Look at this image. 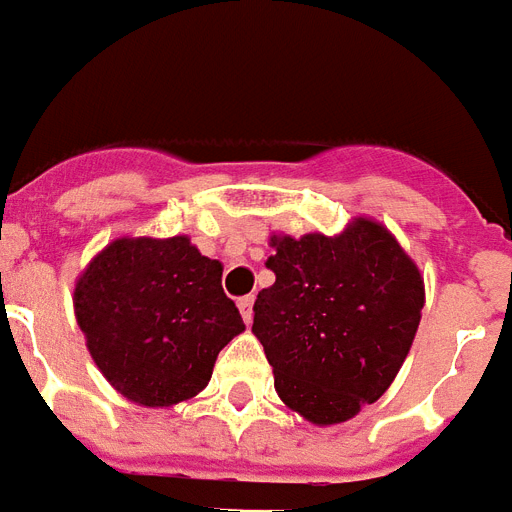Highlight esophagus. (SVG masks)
<instances>
[{"label":"esophagus","instance_id":"34e87169","mask_svg":"<svg viewBox=\"0 0 512 512\" xmlns=\"http://www.w3.org/2000/svg\"><path fill=\"white\" fill-rule=\"evenodd\" d=\"M252 305H255V297H252V294L239 299V313H242L244 323H252Z\"/></svg>","mask_w":512,"mask_h":512}]
</instances>
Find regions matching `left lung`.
Instances as JSON below:
<instances>
[{"label": "left lung", "mask_w": 512, "mask_h": 512, "mask_svg": "<svg viewBox=\"0 0 512 512\" xmlns=\"http://www.w3.org/2000/svg\"><path fill=\"white\" fill-rule=\"evenodd\" d=\"M276 284L255 299L252 334L289 410L315 426L355 418L392 386L426 302L397 236L357 215L344 231L270 234Z\"/></svg>", "instance_id": "1"}]
</instances>
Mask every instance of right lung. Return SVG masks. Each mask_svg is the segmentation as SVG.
<instances>
[{"instance_id":"add662e5","label":"right lung","mask_w":512,"mask_h":512,"mask_svg":"<svg viewBox=\"0 0 512 512\" xmlns=\"http://www.w3.org/2000/svg\"><path fill=\"white\" fill-rule=\"evenodd\" d=\"M223 265L189 236H118L73 289L76 321L102 376L141 407L197 397L218 352L244 331L220 286Z\"/></svg>"}]
</instances>
